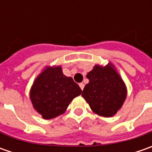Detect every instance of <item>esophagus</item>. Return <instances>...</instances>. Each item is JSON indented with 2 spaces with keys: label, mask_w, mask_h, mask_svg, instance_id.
Segmentation results:
<instances>
[{
  "label": "esophagus",
  "mask_w": 152,
  "mask_h": 152,
  "mask_svg": "<svg viewBox=\"0 0 152 152\" xmlns=\"http://www.w3.org/2000/svg\"><path fill=\"white\" fill-rule=\"evenodd\" d=\"M79 87H80L81 90L83 91V90H84V87H85V84H84V83H80V84H79Z\"/></svg>",
  "instance_id": "obj_1"
}]
</instances>
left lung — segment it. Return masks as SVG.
Segmentation results:
<instances>
[{"label":"left lung","mask_w":152,"mask_h":152,"mask_svg":"<svg viewBox=\"0 0 152 152\" xmlns=\"http://www.w3.org/2000/svg\"><path fill=\"white\" fill-rule=\"evenodd\" d=\"M89 83L82 96L93 113L105 118L113 117L120 110L127 97V87L113 64L95 65L87 73Z\"/></svg>","instance_id":"1"}]
</instances>
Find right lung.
Wrapping results in <instances>:
<instances>
[{
	"label": "right lung",
	"mask_w": 152,
	"mask_h": 152,
	"mask_svg": "<svg viewBox=\"0 0 152 152\" xmlns=\"http://www.w3.org/2000/svg\"><path fill=\"white\" fill-rule=\"evenodd\" d=\"M81 92L73 79L63 74L61 66H48L34 81L29 97L34 109L44 119H51L64 113Z\"/></svg>",
	"instance_id": "obj_1"
}]
</instances>
